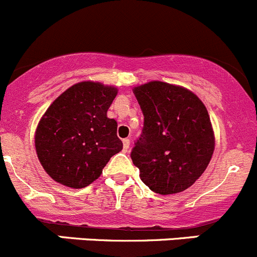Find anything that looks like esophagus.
<instances>
[{"mask_svg": "<svg viewBox=\"0 0 257 257\" xmlns=\"http://www.w3.org/2000/svg\"><path fill=\"white\" fill-rule=\"evenodd\" d=\"M123 151H127L128 147H130V139H123Z\"/></svg>", "mask_w": 257, "mask_h": 257, "instance_id": "1", "label": "esophagus"}]
</instances>
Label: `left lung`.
Masks as SVG:
<instances>
[{"instance_id": "1", "label": "left lung", "mask_w": 257, "mask_h": 257, "mask_svg": "<svg viewBox=\"0 0 257 257\" xmlns=\"http://www.w3.org/2000/svg\"><path fill=\"white\" fill-rule=\"evenodd\" d=\"M144 113L131 151L146 186L160 195L185 191L204 174L215 149L209 112L187 88L151 81L134 88Z\"/></svg>"}]
</instances>
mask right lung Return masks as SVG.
Wrapping results in <instances>:
<instances>
[{"mask_svg":"<svg viewBox=\"0 0 257 257\" xmlns=\"http://www.w3.org/2000/svg\"><path fill=\"white\" fill-rule=\"evenodd\" d=\"M116 95V87L85 81L67 88L47 108L35 146L42 167L56 182L72 189L88 186L122 150L117 122L107 117Z\"/></svg>","mask_w":257,"mask_h":257,"instance_id":"add662e5","label":"right lung"}]
</instances>
